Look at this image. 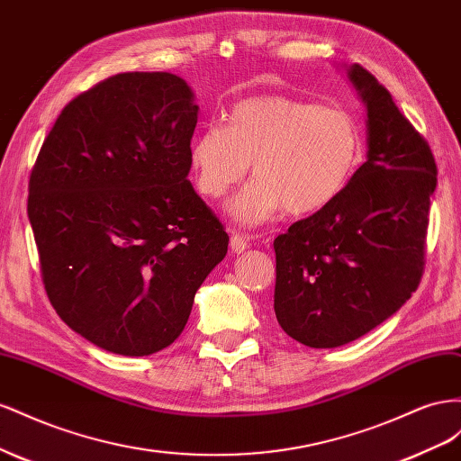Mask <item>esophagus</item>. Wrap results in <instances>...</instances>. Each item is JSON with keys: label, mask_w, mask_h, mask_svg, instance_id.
Instances as JSON below:
<instances>
[{"label": "esophagus", "mask_w": 461, "mask_h": 461, "mask_svg": "<svg viewBox=\"0 0 461 461\" xmlns=\"http://www.w3.org/2000/svg\"><path fill=\"white\" fill-rule=\"evenodd\" d=\"M230 247H231V251L233 253H243L245 249H249V241H247V238H243L241 233H238V231H231V238H230Z\"/></svg>", "instance_id": "34e87169"}]
</instances>
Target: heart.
I'll list each match as a JSON object with an SVG mask.
<instances>
[{
	"label": "heart",
	"mask_w": 461,
	"mask_h": 461,
	"mask_svg": "<svg viewBox=\"0 0 461 461\" xmlns=\"http://www.w3.org/2000/svg\"><path fill=\"white\" fill-rule=\"evenodd\" d=\"M363 160V135L355 117L336 106L284 95L241 100L228 125H208L191 144L194 185L221 199L245 177L253 179L228 203L243 226H260L285 208L312 214L346 191Z\"/></svg>",
	"instance_id": "1"
}]
</instances>
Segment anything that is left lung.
<instances>
[{
    "mask_svg": "<svg viewBox=\"0 0 461 461\" xmlns=\"http://www.w3.org/2000/svg\"><path fill=\"white\" fill-rule=\"evenodd\" d=\"M366 112V160L346 191L274 240V312L299 344L339 348L371 332L417 289L437 164L390 92L346 68Z\"/></svg>",
    "mask_w": 461,
    "mask_h": 461,
    "instance_id": "obj_1",
    "label": "left lung"
}]
</instances>
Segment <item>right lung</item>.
Here are the masks:
<instances>
[{
  "mask_svg": "<svg viewBox=\"0 0 461 461\" xmlns=\"http://www.w3.org/2000/svg\"><path fill=\"white\" fill-rule=\"evenodd\" d=\"M199 117L172 73H120L71 100L31 174L29 220L50 303L127 357L172 346L228 233L187 179Z\"/></svg>",
  "mask_w": 461,
  "mask_h": 461,
  "instance_id": "obj_1",
  "label": "right lung"
}]
</instances>
